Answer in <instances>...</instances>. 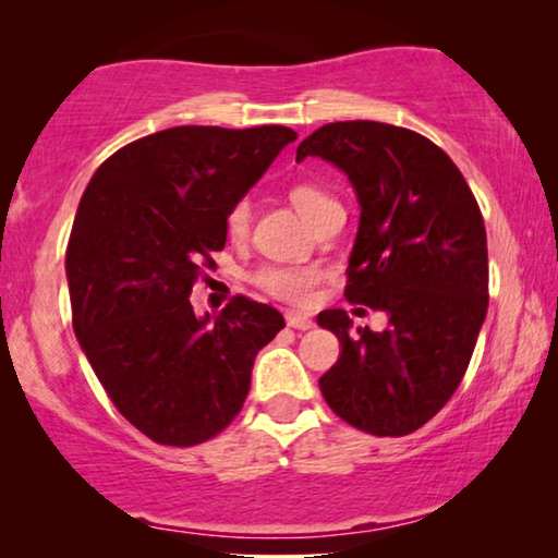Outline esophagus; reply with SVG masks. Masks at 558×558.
I'll return each instance as SVG.
<instances>
[{"mask_svg":"<svg viewBox=\"0 0 558 558\" xmlns=\"http://www.w3.org/2000/svg\"><path fill=\"white\" fill-rule=\"evenodd\" d=\"M287 325L294 327V330H312L315 323L307 315H300V312H287Z\"/></svg>","mask_w":558,"mask_h":558,"instance_id":"esophagus-1","label":"esophagus"}]
</instances>
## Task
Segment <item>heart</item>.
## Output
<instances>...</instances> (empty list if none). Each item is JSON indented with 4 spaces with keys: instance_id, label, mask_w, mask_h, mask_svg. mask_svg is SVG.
Listing matches in <instances>:
<instances>
[{
    "instance_id": "b5f03b06",
    "label": "heart",
    "mask_w": 558,
    "mask_h": 558,
    "mask_svg": "<svg viewBox=\"0 0 558 558\" xmlns=\"http://www.w3.org/2000/svg\"><path fill=\"white\" fill-rule=\"evenodd\" d=\"M289 201H292L294 208L300 210L312 226H315L317 220L332 208V205H338V201H335L330 193H325V190L317 185H294L289 190ZM248 223H251L248 203L239 201L226 216L228 239L233 241L246 239ZM317 279H319V271L312 269V266H264V269L256 274V284L262 287L264 292H269L271 296H277V300H284L292 304H307L312 300V292H315Z\"/></svg>"
}]
</instances>
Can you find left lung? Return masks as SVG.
Here are the masks:
<instances>
[{"mask_svg":"<svg viewBox=\"0 0 558 558\" xmlns=\"http://www.w3.org/2000/svg\"><path fill=\"white\" fill-rule=\"evenodd\" d=\"M355 190L361 220L345 296L388 317L380 332L345 310L317 325L340 340L319 378L327 407L376 437L424 426L457 391L487 315V235L457 165L426 136L380 121H335L296 147Z\"/></svg>","mask_w":558,"mask_h":558,"instance_id":"1","label":"left lung"}]
</instances>
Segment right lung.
Instances as JSON below:
<instances>
[{"label": "right lung", "instance_id": "add662e5", "mask_svg": "<svg viewBox=\"0 0 558 558\" xmlns=\"http://www.w3.org/2000/svg\"><path fill=\"white\" fill-rule=\"evenodd\" d=\"M294 140L289 126L165 129L106 159L81 197L65 254L75 338L113 407L159 445L223 432L284 327L246 296L195 315L190 292L226 246L228 210Z\"/></svg>", "mask_w": 558, "mask_h": 558}]
</instances>
